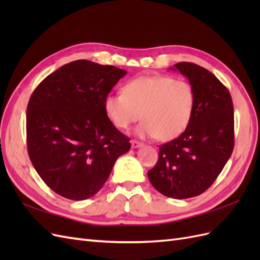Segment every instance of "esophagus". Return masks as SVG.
I'll list each match as a JSON object with an SVG mask.
<instances>
[{
	"mask_svg": "<svg viewBox=\"0 0 260 260\" xmlns=\"http://www.w3.org/2000/svg\"><path fill=\"white\" fill-rule=\"evenodd\" d=\"M142 145L143 144L141 143V142H139V141H137V140H132L131 141V147L132 148H138V147H141Z\"/></svg>",
	"mask_w": 260,
	"mask_h": 260,
	"instance_id": "esophagus-1",
	"label": "esophagus"
}]
</instances>
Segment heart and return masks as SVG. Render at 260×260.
Segmentation results:
<instances>
[{
    "label": "heart",
    "mask_w": 260,
    "mask_h": 260,
    "mask_svg": "<svg viewBox=\"0 0 260 260\" xmlns=\"http://www.w3.org/2000/svg\"><path fill=\"white\" fill-rule=\"evenodd\" d=\"M195 108V91L190 82L169 76H142L123 86V93L105 98L104 109L118 129H128L141 117L136 130L140 138L170 141L182 135Z\"/></svg>",
    "instance_id": "heart-1"
}]
</instances>
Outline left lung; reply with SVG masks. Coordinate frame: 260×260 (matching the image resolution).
Wrapping results in <instances>:
<instances>
[{
  "mask_svg": "<svg viewBox=\"0 0 260 260\" xmlns=\"http://www.w3.org/2000/svg\"><path fill=\"white\" fill-rule=\"evenodd\" d=\"M171 69L193 86L194 114L182 135L159 146L158 160L147 176L162 195L183 200L205 192L229 160L234 147L233 103L229 90L209 70L186 61Z\"/></svg>",
  "mask_w": 260,
  "mask_h": 260,
  "instance_id": "1",
  "label": "left lung"
}]
</instances>
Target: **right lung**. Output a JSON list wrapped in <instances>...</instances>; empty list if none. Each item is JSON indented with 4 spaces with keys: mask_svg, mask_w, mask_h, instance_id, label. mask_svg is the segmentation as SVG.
I'll return each mask as SVG.
<instances>
[{
    "mask_svg": "<svg viewBox=\"0 0 260 260\" xmlns=\"http://www.w3.org/2000/svg\"><path fill=\"white\" fill-rule=\"evenodd\" d=\"M127 72L79 59L39 84L27 106V148L51 190L68 200L96 194L130 139L109 120L104 101Z\"/></svg>",
    "mask_w": 260,
    "mask_h": 260,
    "instance_id": "obj_1",
    "label": "right lung"
}]
</instances>
